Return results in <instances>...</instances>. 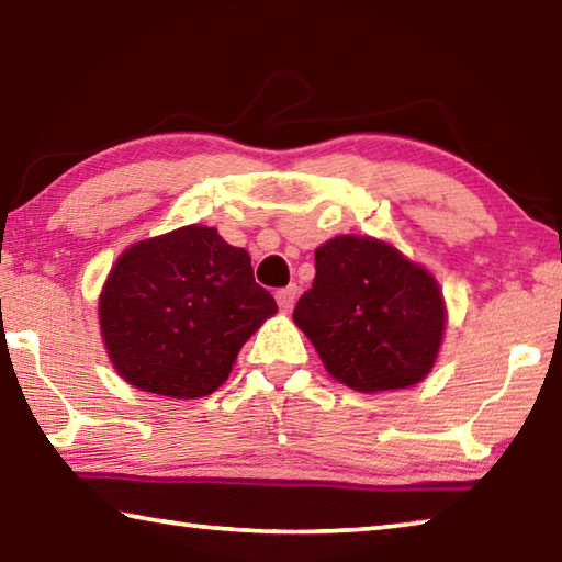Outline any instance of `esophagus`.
Listing matches in <instances>:
<instances>
[{"instance_id":"1","label":"esophagus","mask_w":562,"mask_h":562,"mask_svg":"<svg viewBox=\"0 0 562 562\" xmlns=\"http://www.w3.org/2000/svg\"><path fill=\"white\" fill-rule=\"evenodd\" d=\"M297 294H300V288H297V284H288V288L278 290V294H274V297H278L280 310L290 312V310L294 307V302H297Z\"/></svg>"}]
</instances>
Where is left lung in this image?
<instances>
[{
	"label": "left lung",
	"instance_id": "left-lung-1",
	"mask_svg": "<svg viewBox=\"0 0 562 562\" xmlns=\"http://www.w3.org/2000/svg\"><path fill=\"white\" fill-rule=\"evenodd\" d=\"M294 307L327 372L357 392L406 389L429 374L446 307L436 280L374 237L339 235L315 252Z\"/></svg>",
	"mask_w": 562,
	"mask_h": 562
}]
</instances>
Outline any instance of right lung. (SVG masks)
Instances as JSON below:
<instances>
[{
	"instance_id": "right-lung-1",
	"label": "right lung",
	"mask_w": 562,
	"mask_h": 562,
	"mask_svg": "<svg viewBox=\"0 0 562 562\" xmlns=\"http://www.w3.org/2000/svg\"><path fill=\"white\" fill-rule=\"evenodd\" d=\"M274 312L272 294L255 282L250 255L203 225L128 247L99 302L101 335L119 374L173 398L213 394Z\"/></svg>"
}]
</instances>
